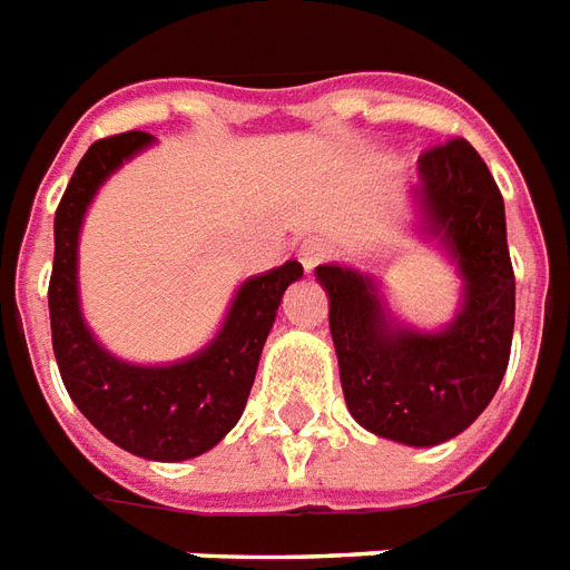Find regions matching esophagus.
I'll return each instance as SVG.
<instances>
[{
	"label": "esophagus",
	"mask_w": 570,
	"mask_h": 570,
	"mask_svg": "<svg viewBox=\"0 0 570 570\" xmlns=\"http://www.w3.org/2000/svg\"><path fill=\"white\" fill-rule=\"evenodd\" d=\"M331 257V242L328 239H320V236H311V239L302 242V248H298V259H302V266L307 272L325 263Z\"/></svg>",
	"instance_id": "1"
}]
</instances>
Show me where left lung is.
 Masks as SVG:
<instances>
[{"label": "left lung", "mask_w": 570, "mask_h": 570, "mask_svg": "<svg viewBox=\"0 0 570 570\" xmlns=\"http://www.w3.org/2000/svg\"><path fill=\"white\" fill-rule=\"evenodd\" d=\"M414 191L420 227L461 275V307L441 331L399 325L379 284L348 266H320L328 293L340 384L357 423L379 438L434 446L461 434L494 399L509 366L514 272L503 195L464 141L425 150Z\"/></svg>", "instance_id": "obj_1"}]
</instances>
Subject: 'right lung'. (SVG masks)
<instances>
[{
  "instance_id": "obj_1",
  "label": "right lung",
  "mask_w": 570,
  "mask_h": 570,
  "mask_svg": "<svg viewBox=\"0 0 570 570\" xmlns=\"http://www.w3.org/2000/svg\"><path fill=\"white\" fill-rule=\"evenodd\" d=\"M150 145V132H120L94 141L76 165L56 209L49 325L58 373L91 425L132 455L186 461L213 450L239 423L281 298L304 268L289 259L266 275L248 277L236 289L222 331L177 364H129L102 348L85 325L79 304V230L97 189Z\"/></svg>"
}]
</instances>
